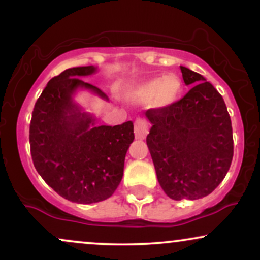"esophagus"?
<instances>
[{"label":"esophagus","mask_w":260,"mask_h":260,"mask_svg":"<svg viewBox=\"0 0 260 260\" xmlns=\"http://www.w3.org/2000/svg\"><path fill=\"white\" fill-rule=\"evenodd\" d=\"M149 133L148 122L144 118H138L134 123V134H136L137 139H144Z\"/></svg>","instance_id":"esophagus-1"}]
</instances>
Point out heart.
Wrapping results in <instances>:
<instances>
[{"mask_svg": "<svg viewBox=\"0 0 260 260\" xmlns=\"http://www.w3.org/2000/svg\"><path fill=\"white\" fill-rule=\"evenodd\" d=\"M181 91V80L170 74L162 79H151L137 86L132 91V98L140 103H151L154 106L164 107L171 105Z\"/></svg>", "mask_w": 260, "mask_h": 260, "instance_id": "1", "label": "heart"}]
</instances>
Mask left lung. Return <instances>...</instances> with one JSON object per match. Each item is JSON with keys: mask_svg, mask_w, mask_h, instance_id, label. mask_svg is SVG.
Returning a JSON list of instances; mask_svg holds the SVG:
<instances>
[{"mask_svg": "<svg viewBox=\"0 0 260 260\" xmlns=\"http://www.w3.org/2000/svg\"><path fill=\"white\" fill-rule=\"evenodd\" d=\"M187 85L171 105L149 109L147 144L157 181L171 199H199L221 183L234 156L231 118L220 92L202 74L182 67Z\"/></svg>", "mask_w": 260, "mask_h": 260, "instance_id": "1", "label": "left lung"}]
</instances>
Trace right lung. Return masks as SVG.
<instances>
[{"label":"right lung","instance_id":"obj_1","mask_svg":"<svg viewBox=\"0 0 260 260\" xmlns=\"http://www.w3.org/2000/svg\"><path fill=\"white\" fill-rule=\"evenodd\" d=\"M94 66L68 68L47 83L32 110L29 142L38 174L68 201L91 204L110 198L123 176L124 157L133 142V122L94 127L95 118L73 103L78 88L107 99L80 77Z\"/></svg>","mask_w":260,"mask_h":260}]
</instances>
